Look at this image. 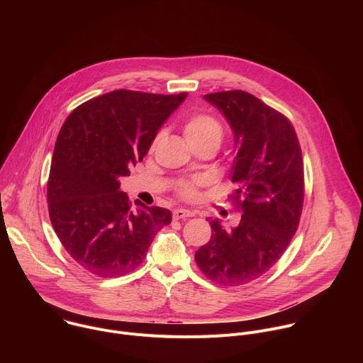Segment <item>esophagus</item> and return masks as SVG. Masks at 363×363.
I'll return each mask as SVG.
<instances>
[{"label": "esophagus", "instance_id": "34e87169", "mask_svg": "<svg viewBox=\"0 0 363 363\" xmlns=\"http://www.w3.org/2000/svg\"><path fill=\"white\" fill-rule=\"evenodd\" d=\"M194 216H195V213H192L189 210H184V208H178L172 214L174 220H182V218H188V217H194Z\"/></svg>", "mask_w": 363, "mask_h": 363}]
</instances>
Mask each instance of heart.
I'll return each instance as SVG.
<instances>
[{
	"mask_svg": "<svg viewBox=\"0 0 363 363\" xmlns=\"http://www.w3.org/2000/svg\"><path fill=\"white\" fill-rule=\"evenodd\" d=\"M184 135L188 143H211L216 147L220 146L224 129L223 125L210 115H194L186 119L184 123ZM161 136V135H160ZM158 136V138H160ZM181 195L186 199H192L196 196L195 185L188 184L181 188Z\"/></svg>",
	"mask_w": 363,
	"mask_h": 363,
	"instance_id": "b5f03b06",
	"label": "heart"
}]
</instances>
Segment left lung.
I'll return each mask as SVG.
<instances>
[{
	"instance_id": "8db88e82",
	"label": "left lung",
	"mask_w": 363,
	"mask_h": 363,
	"mask_svg": "<svg viewBox=\"0 0 363 363\" xmlns=\"http://www.w3.org/2000/svg\"><path fill=\"white\" fill-rule=\"evenodd\" d=\"M203 99L233 129L237 157L230 177L242 216L231 230L211 220V240L196 250L195 262L210 280L240 286L267 273L298 227L304 196L301 149L290 121L255 96L230 90Z\"/></svg>"
}]
</instances>
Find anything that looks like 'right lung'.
<instances>
[{"label": "right lung", "instance_id": "right-lung-1", "mask_svg": "<svg viewBox=\"0 0 363 363\" xmlns=\"http://www.w3.org/2000/svg\"><path fill=\"white\" fill-rule=\"evenodd\" d=\"M186 96L121 89L87 100L62 126L48 177V214L84 270L105 279L133 272L157 233L172 221L161 206L133 211L119 179L143 160Z\"/></svg>", "mask_w": 363, "mask_h": 363}]
</instances>
